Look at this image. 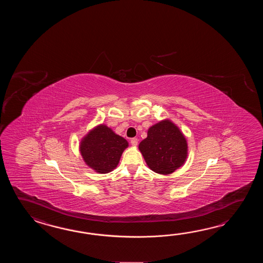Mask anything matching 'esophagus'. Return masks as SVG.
<instances>
[{"label":"esophagus","mask_w":263,"mask_h":263,"mask_svg":"<svg viewBox=\"0 0 263 263\" xmlns=\"http://www.w3.org/2000/svg\"><path fill=\"white\" fill-rule=\"evenodd\" d=\"M130 144L134 145V146H136L137 144H138V140H137V138H132V139H130Z\"/></svg>","instance_id":"34e87169"}]
</instances>
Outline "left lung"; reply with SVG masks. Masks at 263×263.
I'll list each match as a JSON object with an SVG mask.
<instances>
[{
    "label": "left lung",
    "mask_w": 263,
    "mask_h": 263,
    "mask_svg": "<svg viewBox=\"0 0 263 263\" xmlns=\"http://www.w3.org/2000/svg\"><path fill=\"white\" fill-rule=\"evenodd\" d=\"M139 151L152 171L169 175L184 163L188 145L180 129L165 119L151 126L147 137L139 144Z\"/></svg>",
    "instance_id": "left-lung-1"
}]
</instances>
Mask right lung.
Returning <instances> with one entry per match:
<instances>
[{"mask_svg":"<svg viewBox=\"0 0 263 263\" xmlns=\"http://www.w3.org/2000/svg\"><path fill=\"white\" fill-rule=\"evenodd\" d=\"M129 143L106 125H99L84 136L80 151L85 163L97 173L106 174L118 166Z\"/></svg>","mask_w":263,"mask_h":263,"instance_id":"obj_1","label":"right lung"}]
</instances>
